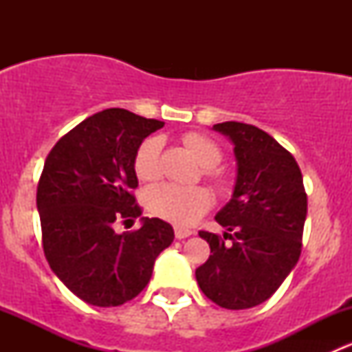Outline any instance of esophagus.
I'll list each match as a JSON object with an SVG mask.
<instances>
[{
	"instance_id": "34e87169",
	"label": "esophagus",
	"mask_w": 352,
	"mask_h": 352,
	"mask_svg": "<svg viewBox=\"0 0 352 352\" xmlns=\"http://www.w3.org/2000/svg\"><path fill=\"white\" fill-rule=\"evenodd\" d=\"M194 232H190V230H186V228H180V226H175V239L182 240V239H187V236L192 235Z\"/></svg>"
}]
</instances>
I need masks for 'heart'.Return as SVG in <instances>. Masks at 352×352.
<instances>
[{"label":"heart","mask_w":352,"mask_h":352,"mask_svg":"<svg viewBox=\"0 0 352 352\" xmlns=\"http://www.w3.org/2000/svg\"><path fill=\"white\" fill-rule=\"evenodd\" d=\"M184 143L204 168H214L221 162V150L218 144L202 134H186ZM160 151L162 141L158 138H148L138 148L134 156V172L141 180H155L160 175ZM144 202L153 214L173 225L187 226L208 211L212 197L204 187H186L163 182L146 190Z\"/></svg>","instance_id":"b5f03b06"}]
</instances>
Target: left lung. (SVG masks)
Returning <instances> with one entry per match:
<instances>
[{
	"mask_svg": "<svg viewBox=\"0 0 352 352\" xmlns=\"http://www.w3.org/2000/svg\"><path fill=\"white\" fill-rule=\"evenodd\" d=\"M212 129L232 141L236 160L232 199L214 216L232 243L199 232L211 255L196 269V279L216 305L245 310L271 298L296 265L307 194L296 160L265 131L233 120Z\"/></svg>",
	"mask_w": 352,
	"mask_h": 352,
	"instance_id": "left-lung-1",
	"label": "left lung"
}]
</instances>
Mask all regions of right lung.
I'll list each match as a JSON object with an SVG mask.
<instances>
[{"label":"right lung","instance_id":"obj_1","mask_svg":"<svg viewBox=\"0 0 352 352\" xmlns=\"http://www.w3.org/2000/svg\"><path fill=\"white\" fill-rule=\"evenodd\" d=\"M162 120L124 109L85 119L56 143L37 187L44 254L71 293L94 307H119L150 283L156 257L173 242L160 218L116 233L117 221L141 216L134 156Z\"/></svg>","mask_w":352,"mask_h":352}]
</instances>
